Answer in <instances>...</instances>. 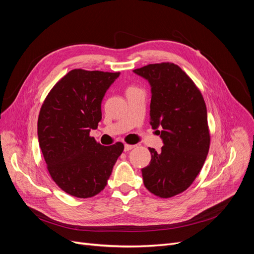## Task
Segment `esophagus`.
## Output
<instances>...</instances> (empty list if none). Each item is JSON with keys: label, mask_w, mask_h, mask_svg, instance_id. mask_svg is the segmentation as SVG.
Here are the masks:
<instances>
[{"label": "esophagus", "mask_w": 254, "mask_h": 254, "mask_svg": "<svg viewBox=\"0 0 254 254\" xmlns=\"http://www.w3.org/2000/svg\"><path fill=\"white\" fill-rule=\"evenodd\" d=\"M132 148H134V145H128V144L124 145V150L125 151H129V150H131Z\"/></svg>", "instance_id": "34e87169"}]
</instances>
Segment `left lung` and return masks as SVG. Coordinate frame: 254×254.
Returning a JSON list of instances; mask_svg holds the SVG:
<instances>
[{"instance_id": "1", "label": "left lung", "mask_w": 254, "mask_h": 254, "mask_svg": "<svg viewBox=\"0 0 254 254\" xmlns=\"http://www.w3.org/2000/svg\"><path fill=\"white\" fill-rule=\"evenodd\" d=\"M133 73L150 84L149 123L163 142L160 151L149 148L150 163L142 168L144 186L170 198L193 183L209 152L205 103L193 80L174 64H148Z\"/></svg>"}]
</instances>
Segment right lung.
Masks as SVG:
<instances>
[{"label":"right lung","mask_w":254,"mask_h":254,"mask_svg":"<svg viewBox=\"0 0 254 254\" xmlns=\"http://www.w3.org/2000/svg\"><path fill=\"white\" fill-rule=\"evenodd\" d=\"M119 73L75 68L61 78L41 107L38 141L52 179L77 198L97 195L107 186L124 150L103 146L91 137L102 120V101Z\"/></svg>","instance_id":"add662e5"}]
</instances>
